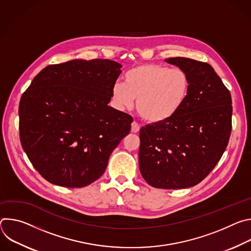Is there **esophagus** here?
I'll return each mask as SVG.
<instances>
[{"instance_id": "esophagus-1", "label": "esophagus", "mask_w": 251, "mask_h": 251, "mask_svg": "<svg viewBox=\"0 0 251 251\" xmlns=\"http://www.w3.org/2000/svg\"><path fill=\"white\" fill-rule=\"evenodd\" d=\"M131 131H132L133 133H138V132L140 131V126H139V124L136 123V122H133V123L131 124Z\"/></svg>"}]
</instances>
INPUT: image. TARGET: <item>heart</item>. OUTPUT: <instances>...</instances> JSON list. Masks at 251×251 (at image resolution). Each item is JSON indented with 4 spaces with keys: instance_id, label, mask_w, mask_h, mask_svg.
I'll use <instances>...</instances> for the list:
<instances>
[{
    "instance_id": "1",
    "label": "heart",
    "mask_w": 251,
    "mask_h": 251,
    "mask_svg": "<svg viewBox=\"0 0 251 251\" xmlns=\"http://www.w3.org/2000/svg\"><path fill=\"white\" fill-rule=\"evenodd\" d=\"M191 80L185 70L161 64H140L130 69L124 83L115 82L111 98L119 110L136 108L145 121L162 124L176 115L186 103Z\"/></svg>"
}]
</instances>
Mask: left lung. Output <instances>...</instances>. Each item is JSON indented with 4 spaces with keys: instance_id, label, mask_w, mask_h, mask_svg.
<instances>
[{
    "instance_id": "obj_1",
    "label": "left lung",
    "mask_w": 251,
    "mask_h": 251,
    "mask_svg": "<svg viewBox=\"0 0 251 251\" xmlns=\"http://www.w3.org/2000/svg\"><path fill=\"white\" fill-rule=\"evenodd\" d=\"M166 62L185 70L191 90L171 120L140 130L139 168L152 187L177 190L201 183L221 160L231 132V96L205 62L171 57Z\"/></svg>"
}]
</instances>
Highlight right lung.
Instances as JSON below:
<instances>
[{
    "mask_svg": "<svg viewBox=\"0 0 251 251\" xmlns=\"http://www.w3.org/2000/svg\"><path fill=\"white\" fill-rule=\"evenodd\" d=\"M122 65L74 59L45 67L23 94L20 139L50 183L82 188L102 176L133 118L108 103Z\"/></svg>",
    "mask_w": 251,
    "mask_h": 251,
    "instance_id": "1",
    "label": "right lung"
}]
</instances>
